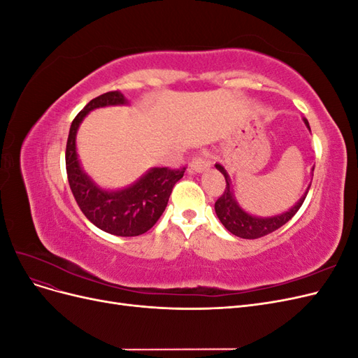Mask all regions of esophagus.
I'll return each mask as SVG.
<instances>
[{"mask_svg": "<svg viewBox=\"0 0 358 358\" xmlns=\"http://www.w3.org/2000/svg\"><path fill=\"white\" fill-rule=\"evenodd\" d=\"M209 167H210V161L203 155L194 157L192 161L189 162V171L191 173H201L204 170H208Z\"/></svg>", "mask_w": 358, "mask_h": 358, "instance_id": "obj_1", "label": "esophagus"}]
</instances>
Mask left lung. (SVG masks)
<instances>
[{
    "label": "left lung",
    "instance_id": "left-lung-1",
    "mask_svg": "<svg viewBox=\"0 0 358 358\" xmlns=\"http://www.w3.org/2000/svg\"><path fill=\"white\" fill-rule=\"evenodd\" d=\"M303 121H305L306 127L309 128L308 119H303ZM215 167L222 173L225 178V183H227L222 196L215 203L216 216H218L220 221L222 222V225L227 230L237 237H242V239H258V237L267 236L270 233H273L275 230L280 229V227L287 224L301 208V204H303V201H305L306 194L310 188V185H309L305 192V196H303L294 206H292L289 210L280 213V215L267 216V218H259V216L249 215L248 212H245L241 208L239 203L236 201L234 192L231 188V179L229 176V173H227V170L221 164H215Z\"/></svg>",
    "mask_w": 358,
    "mask_h": 358
}]
</instances>
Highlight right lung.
Here are the masks:
<instances>
[{
    "label": "right lung",
    "mask_w": 358,
    "mask_h": 358,
    "mask_svg": "<svg viewBox=\"0 0 358 358\" xmlns=\"http://www.w3.org/2000/svg\"><path fill=\"white\" fill-rule=\"evenodd\" d=\"M127 103L124 94L119 91L106 92L91 100L73 119L66 149L69 183L80 210L100 230L121 237L138 236L152 229L166 209L173 187L185 173V167L178 170L154 167L133 185L106 191L82 170L76 150V134L83 117L99 107Z\"/></svg>",
    "instance_id": "1"
}]
</instances>
